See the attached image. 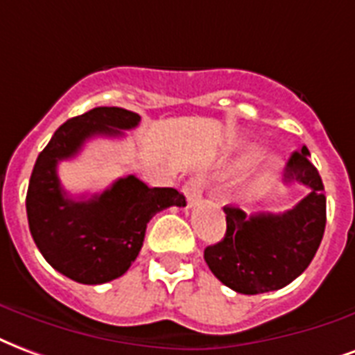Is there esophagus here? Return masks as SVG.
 I'll use <instances>...</instances> for the list:
<instances>
[{"mask_svg":"<svg viewBox=\"0 0 355 355\" xmlns=\"http://www.w3.org/2000/svg\"><path fill=\"white\" fill-rule=\"evenodd\" d=\"M204 185H206V178L202 174H194L193 178L185 183V196H187L189 206L198 204L200 198H202V193H204Z\"/></svg>","mask_w":355,"mask_h":355,"instance_id":"34e87169","label":"esophagus"}]
</instances>
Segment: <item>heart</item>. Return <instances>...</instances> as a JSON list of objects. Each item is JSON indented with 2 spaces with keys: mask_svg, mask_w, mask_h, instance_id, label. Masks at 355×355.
Here are the masks:
<instances>
[{
  "mask_svg": "<svg viewBox=\"0 0 355 355\" xmlns=\"http://www.w3.org/2000/svg\"><path fill=\"white\" fill-rule=\"evenodd\" d=\"M266 155H268V149L262 148V146H252V144H250V146H243V148H239L238 151L228 159V170H230V172H245V170H250L252 166H257L262 159H266ZM275 172L277 166L275 164H271V166L258 178L257 183H254L252 187H263L266 183H269V181L273 180Z\"/></svg>",
  "mask_w": 355,
  "mask_h": 355,
  "instance_id": "heart-1",
  "label": "heart"
}]
</instances>
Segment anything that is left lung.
<instances>
[{
	"instance_id": "left-lung-1",
	"label": "left lung",
	"mask_w": 355,
	"mask_h": 355,
	"mask_svg": "<svg viewBox=\"0 0 355 355\" xmlns=\"http://www.w3.org/2000/svg\"><path fill=\"white\" fill-rule=\"evenodd\" d=\"M309 149L294 151L284 168V183H301L309 194L284 213L247 217L225 207L226 234L204 250L211 273L228 288L254 295L273 292L309 268L326 230V194Z\"/></svg>"
}]
</instances>
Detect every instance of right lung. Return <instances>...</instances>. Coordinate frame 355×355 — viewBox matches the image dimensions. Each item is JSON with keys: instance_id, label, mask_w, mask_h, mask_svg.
I'll return each mask as SVG.
<instances>
[{"instance_id": "obj_1", "label": "right lung", "mask_w": 355, "mask_h": 355, "mask_svg": "<svg viewBox=\"0 0 355 355\" xmlns=\"http://www.w3.org/2000/svg\"><path fill=\"white\" fill-rule=\"evenodd\" d=\"M138 123V114L117 106L73 117L39 153L29 178L26 211L37 249L55 271L82 284L123 275L142 249L149 218L187 204L180 191L148 187L137 175L119 178L92 198L76 200L63 191L58 162L73 159L92 137H121Z\"/></svg>"}]
</instances>
